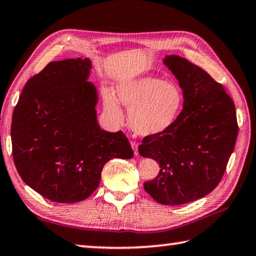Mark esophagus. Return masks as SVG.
Returning <instances> with one entry per match:
<instances>
[{
    "label": "esophagus",
    "instance_id": "1",
    "mask_svg": "<svg viewBox=\"0 0 256 256\" xmlns=\"http://www.w3.org/2000/svg\"><path fill=\"white\" fill-rule=\"evenodd\" d=\"M131 146H132V149H133V152L136 156L138 154V144L136 142H131Z\"/></svg>",
    "mask_w": 256,
    "mask_h": 256
}]
</instances>
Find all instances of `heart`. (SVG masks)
Wrapping results in <instances>:
<instances>
[{"instance_id":"1","label":"heart","mask_w":256,"mask_h":256,"mask_svg":"<svg viewBox=\"0 0 256 256\" xmlns=\"http://www.w3.org/2000/svg\"><path fill=\"white\" fill-rule=\"evenodd\" d=\"M120 104L128 108V122L141 136H154L170 130L183 108V92L175 82L154 76H138L120 80L112 94L102 92L104 110L115 124L124 114Z\"/></svg>"}]
</instances>
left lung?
Here are the masks:
<instances>
[{"label":"left lung","instance_id":"1","mask_svg":"<svg viewBox=\"0 0 256 256\" xmlns=\"http://www.w3.org/2000/svg\"><path fill=\"white\" fill-rule=\"evenodd\" d=\"M164 64L183 90V110L162 134L146 136L138 146L142 157L159 164V174L144 184L158 203L178 206L212 192L222 180L235 148L236 108L224 86L200 66L178 55Z\"/></svg>","mask_w":256,"mask_h":256}]
</instances>
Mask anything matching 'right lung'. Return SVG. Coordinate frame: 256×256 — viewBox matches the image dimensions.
<instances>
[{
    "mask_svg": "<svg viewBox=\"0 0 256 256\" xmlns=\"http://www.w3.org/2000/svg\"><path fill=\"white\" fill-rule=\"evenodd\" d=\"M90 70L89 58L47 64L27 81L12 115L16 170L26 184L53 202L86 200L97 190L104 164L133 157L122 131L99 126Z\"/></svg>",
    "mask_w": 256,
    "mask_h": 256,
    "instance_id": "1",
    "label": "right lung"
}]
</instances>
